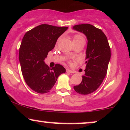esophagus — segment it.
I'll use <instances>...</instances> for the list:
<instances>
[{"label":"esophagus","instance_id":"1","mask_svg":"<svg viewBox=\"0 0 130 130\" xmlns=\"http://www.w3.org/2000/svg\"><path fill=\"white\" fill-rule=\"evenodd\" d=\"M66 71H67V72H68V73H74V71H72V70H71L68 69V68H67V69L66 70Z\"/></svg>","mask_w":130,"mask_h":130}]
</instances>
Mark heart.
Instances as JSON below:
<instances>
[{
    "mask_svg": "<svg viewBox=\"0 0 130 130\" xmlns=\"http://www.w3.org/2000/svg\"><path fill=\"white\" fill-rule=\"evenodd\" d=\"M81 40H84V38L80 35H75L73 37V42L79 41Z\"/></svg>",
    "mask_w": 130,
    "mask_h": 130,
    "instance_id": "heart-1",
    "label": "heart"
}]
</instances>
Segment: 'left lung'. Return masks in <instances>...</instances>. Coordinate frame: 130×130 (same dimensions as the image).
Here are the masks:
<instances>
[{"mask_svg":"<svg viewBox=\"0 0 130 130\" xmlns=\"http://www.w3.org/2000/svg\"><path fill=\"white\" fill-rule=\"evenodd\" d=\"M73 29L85 34L88 40L85 73L82 82L74 89L80 94H89L99 88L105 77L111 58L110 45L104 32L92 25H77Z\"/></svg>","mask_w":130,"mask_h":130,"instance_id":"left-lung-1","label":"left lung"}]
</instances>
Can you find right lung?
Instances as JSON below:
<instances>
[{
	"instance_id": "obj_1",
	"label": "right lung",
	"mask_w": 130,
	"mask_h": 130,
	"mask_svg": "<svg viewBox=\"0 0 130 130\" xmlns=\"http://www.w3.org/2000/svg\"><path fill=\"white\" fill-rule=\"evenodd\" d=\"M67 29L42 24L26 32L23 37L19 54L22 73L28 86L36 93L50 92L59 76L66 71L60 64L50 68L44 60Z\"/></svg>"
}]
</instances>
